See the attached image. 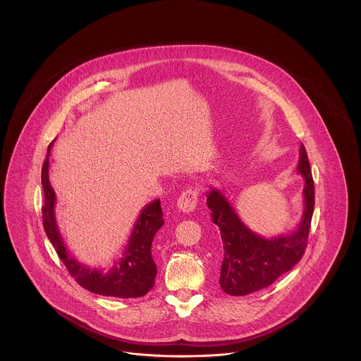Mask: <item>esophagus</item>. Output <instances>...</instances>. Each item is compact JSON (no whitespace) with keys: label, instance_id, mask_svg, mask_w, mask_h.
<instances>
[{"label":"esophagus","instance_id":"1","mask_svg":"<svg viewBox=\"0 0 361 361\" xmlns=\"http://www.w3.org/2000/svg\"><path fill=\"white\" fill-rule=\"evenodd\" d=\"M197 202H199V192H197V189L190 188L179 196L176 206L182 212H192L196 209Z\"/></svg>","mask_w":361,"mask_h":361}]
</instances>
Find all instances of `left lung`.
Listing matches in <instances>:
<instances>
[{
  "mask_svg": "<svg viewBox=\"0 0 361 361\" xmlns=\"http://www.w3.org/2000/svg\"><path fill=\"white\" fill-rule=\"evenodd\" d=\"M298 171L305 178V211L300 224L289 235L271 239L259 236L242 222L218 189L207 193V206L211 209L212 222L219 228L224 245L219 285L226 295L246 296L264 289L303 257L314 209V182L303 145Z\"/></svg>",
  "mask_w": 361,
  "mask_h": 361,
  "instance_id": "1",
  "label": "left lung"
}]
</instances>
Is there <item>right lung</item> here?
Instances as JSON below:
<instances>
[{"label": "right lung", "mask_w": 361, "mask_h": 361, "mask_svg": "<svg viewBox=\"0 0 361 361\" xmlns=\"http://www.w3.org/2000/svg\"><path fill=\"white\" fill-rule=\"evenodd\" d=\"M42 169V185L44 192L43 225L47 238L61 261L68 268L75 281L85 289L111 298L132 299L145 296L154 286L157 265L152 257V243L155 233L164 225L162 209L159 199L145 207L133 226L129 242L123 250V256L115 261V265L109 271L87 267L69 255L63 245L55 219V192L49 178L50 150Z\"/></svg>", "instance_id": "1"}]
</instances>
